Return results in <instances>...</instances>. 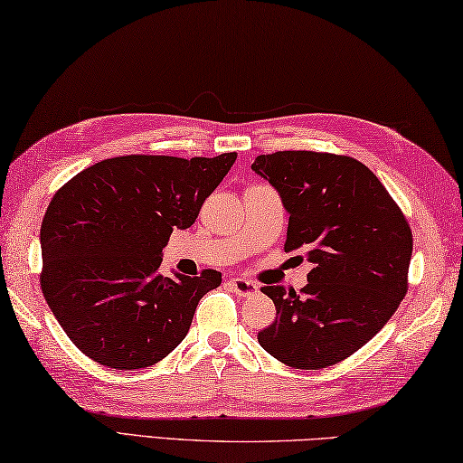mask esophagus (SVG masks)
Listing matches in <instances>:
<instances>
[{
  "label": "esophagus",
  "instance_id": "obj_1",
  "mask_svg": "<svg viewBox=\"0 0 463 463\" xmlns=\"http://www.w3.org/2000/svg\"><path fill=\"white\" fill-rule=\"evenodd\" d=\"M229 285H231V289L237 293V296H241V298H250V296H255V293L259 291V285L257 283L249 281V279H242V277H232V279L229 281Z\"/></svg>",
  "mask_w": 463,
  "mask_h": 463
}]
</instances>
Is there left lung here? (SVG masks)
<instances>
[{"instance_id": "8db88e82", "label": "left lung", "mask_w": 463, "mask_h": 463, "mask_svg": "<svg viewBox=\"0 0 463 463\" xmlns=\"http://www.w3.org/2000/svg\"><path fill=\"white\" fill-rule=\"evenodd\" d=\"M250 167L289 213L285 250H304L314 263L299 293L260 289L277 314L259 344L301 371L338 364L373 340L405 298L413 253L407 218L354 157L275 151L257 156Z\"/></svg>"}]
</instances>
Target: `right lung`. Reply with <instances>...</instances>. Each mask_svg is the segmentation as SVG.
<instances>
[{"label": "right lung", "instance_id": "add662e5", "mask_svg": "<svg viewBox=\"0 0 463 463\" xmlns=\"http://www.w3.org/2000/svg\"><path fill=\"white\" fill-rule=\"evenodd\" d=\"M237 159L121 156L74 175L42 221L40 288L58 324L95 363L136 371L186 338L222 275L157 273L174 229H188Z\"/></svg>", "mask_w": 463, "mask_h": 463}]
</instances>
